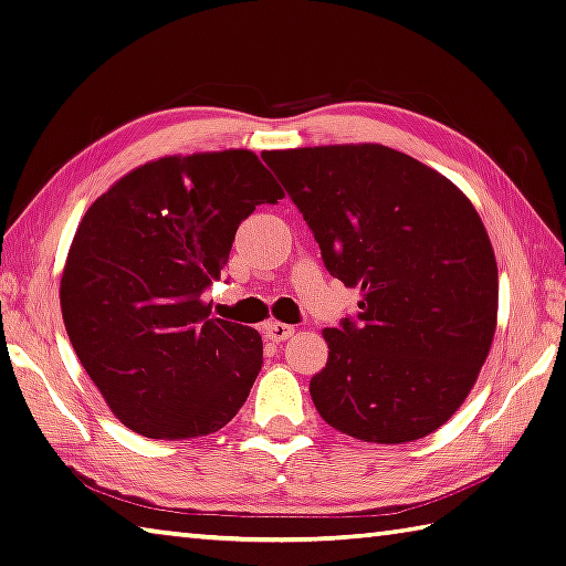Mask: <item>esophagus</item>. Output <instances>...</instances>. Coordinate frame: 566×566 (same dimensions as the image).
Returning a JSON list of instances; mask_svg holds the SVG:
<instances>
[{
    "label": "esophagus",
    "mask_w": 566,
    "mask_h": 566,
    "mask_svg": "<svg viewBox=\"0 0 566 566\" xmlns=\"http://www.w3.org/2000/svg\"><path fill=\"white\" fill-rule=\"evenodd\" d=\"M293 332H295V327L283 325V322H266V325H263V337L275 342V344L291 339Z\"/></svg>",
    "instance_id": "1"
}]
</instances>
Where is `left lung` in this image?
Returning <instances> with one entry per match:
<instances>
[{"label": "left lung", "mask_w": 566, "mask_h": 566, "mask_svg": "<svg viewBox=\"0 0 566 566\" xmlns=\"http://www.w3.org/2000/svg\"><path fill=\"white\" fill-rule=\"evenodd\" d=\"M319 244L329 275L361 287L359 313L325 329L310 380L322 420L356 440L434 432L491 349L499 269L454 182L380 144L263 154Z\"/></svg>", "instance_id": "left-lung-1"}]
</instances>
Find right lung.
I'll return each instance as SVG.
<instances>
[{"mask_svg":"<svg viewBox=\"0 0 566 566\" xmlns=\"http://www.w3.org/2000/svg\"><path fill=\"white\" fill-rule=\"evenodd\" d=\"M283 198L251 151L168 156L92 202L61 307L80 364L126 428L151 440L217 432L249 398L261 334L210 317L239 224Z\"/></svg>","mask_w":566,"mask_h":566,"instance_id":"1","label":"right lung"}]
</instances>
